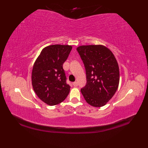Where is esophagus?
<instances>
[{"instance_id": "esophagus-1", "label": "esophagus", "mask_w": 148, "mask_h": 148, "mask_svg": "<svg viewBox=\"0 0 148 148\" xmlns=\"http://www.w3.org/2000/svg\"><path fill=\"white\" fill-rule=\"evenodd\" d=\"M73 86H75V87L77 86H78V83L76 82H73Z\"/></svg>"}]
</instances>
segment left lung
I'll return each mask as SVG.
<instances>
[{
    "instance_id": "8db88e82",
    "label": "left lung",
    "mask_w": 148,
    "mask_h": 148,
    "mask_svg": "<svg viewBox=\"0 0 148 148\" xmlns=\"http://www.w3.org/2000/svg\"><path fill=\"white\" fill-rule=\"evenodd\" d=\"M77 51L86 70V84L81 89L84 99L93 107L104 106L119 86V68L115 57L101 45L79 46Z\"/></svg>"
}]
</instances>
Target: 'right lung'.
<instances>
[{"mask_svg":"<svg viewBox=\"0 0 148 148\" xmlns=\"http://www.w3.org/2000/svg\"><path fill=\"white\" fill-rule=\"evenodd\" d=\"M71 49L69 45L49 46L42 49L33 65V89L39 99L49 106L64 101L70 92L63 64Z\"/></svg>","mask_w":148,"mask_h":148,"instance_id":"obj_1","label":"right lung"}]
</instances>
